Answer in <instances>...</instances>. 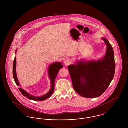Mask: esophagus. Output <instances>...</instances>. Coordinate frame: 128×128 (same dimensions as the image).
Returning <instances> with one entry per match:
<instances>
[{
  "label": "esophagus",
  "mask_w": 128,
  "mask_h": 128,
  "mask_svg": "<svg viewBox=\"0 0 128 128\" xmlns=\"http://www.w3.org/2000/svg\"><path fill=\"white\" fill-rule=\"evenodd\" d=\"M64 64H65V65L68 66V65H70V64L71 63V60H70V59H68V58H66V59H65V60H64Z\"/></svg>",
  "instance_id": "esophagus-1"
}]
</instances>
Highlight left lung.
I'll list each match as a JSON object with an SVG mask.
<instances>
[{
	"instance_id": "1",
	"label": "left lung",
	"mask_w": 128,
	"mask_h": 128,
	"mask_svg": "<svg viewBox=\"0 0 128 128\" xmlns=\"http://www.w3.org/2000/svg\"><path fill=\"white\" fill-rule=\"evenodd\" d=\"M102 39L106 45V52L103 58L77 60L75 64L68 67L74 90L84 98H98L102 95L114 76L115 62L113 49L105 37H102Z\"/></svg>"
}]
</instances>
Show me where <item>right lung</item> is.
I'll list each match as a JSON object with an SVG mask.
<instances>
[{
    "label": "right lung",
    "mask_w": 128,
    "mask_h": 128,
    "mask_svg": "<svg viewBox=\"0 0 128 128\" xmlns=\"http://www.w3.org/2000/svg\"><path fill=\"white\" fill-rule=\"evenodd\" d=\"M17 50H16L15 53H16ZM63 66L62 65L61 62H55L52 64H51L48 67V75L49 79H50L51 82V88L50 90L45 94L40 96H32L28 93V92L25 91L22 88H19V90L22 94L25 97L32 100L34 101H43L46 100V99L49 98L52 94H53L54 91V83H55V79L57 76V74L58 72L62 68ZM16 58L15 57L13 63V78L15 80L16 84L18 86H20V83L18 82V80L17 79V76L16 72Z\"/></svg>",
    "instance_id": "obj_1"
}]
</instances>
